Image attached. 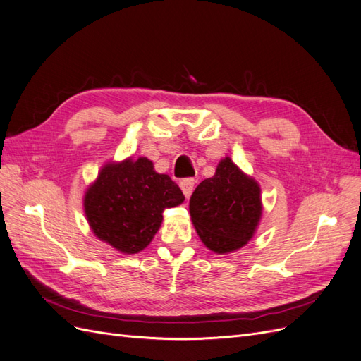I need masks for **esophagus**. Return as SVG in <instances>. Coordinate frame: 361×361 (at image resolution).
Wrapping results in <instances>:
<instances>
[{"label": "esophagus", "instance_id": "34e87169", "mask_svg": "<svg viewBox=\"0 0 361 361\" xmlns=\"http://www.w3.org/2000/svg\"><path fill=\"white\" fill-rule=\"evenodd\" d=\"M194 183L195 180L192 178H185L180 180V188H182V192L185 194V197H190L192 190H194Z\"/></svg>", "mask_w": 361, "mask_h": 361}]
</instances>
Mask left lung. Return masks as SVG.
I'll return each instance as SVG.
<instances>
[{
    "instance_id": "obj_1",
    "label": "left lung",
    "mask_w": 361,
    "mask_h": 361,
    "mask_svg": "<svg viewBox=\"0 0 361 361\" xmlns=\"http://www.w3.org/2000/svg\"><path fill=\"white\" fill-rule=\"evenodd\" d=\"M192 224L203 244L215 253H231L255 235L262 215L260 188L231 158L218 164L190 199Z\"/></svg>"
}]
</instances>
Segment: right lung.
I'll use <instances>...</instances> for the list:
<instances>
[{"label": "right lung", "instance_id": "right-lung-1", "mask_svg": "<svg viewBox=\"0 0 361 361\" xmlns=\"http://www.w3.org/2000/svg\"><path fill=\"white\" fill-rule=\"evenodd\" d=\"M185 200L169 174H159L147 158L105 166L87 190L84 211L93 233L126 255L146 248L167 207Z\"/></svg>", "mask_w": 361, "mask_h": 361}]
</instances>
